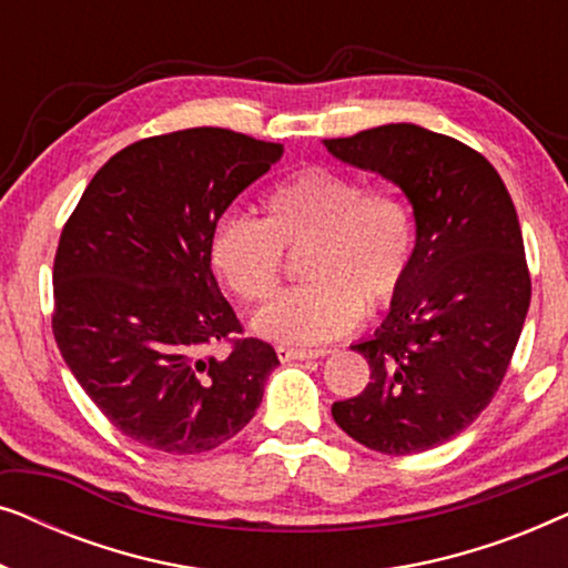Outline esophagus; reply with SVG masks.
Returning a JSON list of instances; mask_svg holds the SVG:
<instances>
[{
    "mask_svg": "<svg viewBox=\"0 0 568 568\" xmlns=\"http://www.w3.org/2000/svg\"><path fill=\"white\" fill-rule=\"evenodd\" d=\"M276 356L282 362H305L325 356V352H313V348H294V346H276Z\"/></svg>",
    "mask_w": 568,
    "mask_h": 568,
    "instance_id": "esophagus-1",
    "label": "esophagus"
}]
</instances>
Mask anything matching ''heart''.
I'll return each instance as SVG.
<instances>
[{
	"label": "heart",
	"instance_id": "heart-1",
	"mask_svg": "<svg viewBox=\"0 0 568 568\" xmlns=\"http://www.w3.org/2000/svg\"><path fill=\"white\" fill-rule=\"evenodd\" d=\"M263 220L224 214L209 232V263L237 300L276 292L284 253H297L302 286L253 317V331L294 346L325 344L383 310L406 284L416 247L414 214L395 191L367 189L341 170L310 165L271 185Z\"/></svg>",
	"mask_w": 568,
	"mask_h": 568
}]
</instances>
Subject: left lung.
I'll list each match as a JSON object with an SVG mask.
<instances>
[{
	"mask_svg": "<svg viewBox=\"0 0 568 568\" xmlns=\"http://www.w3.org/2000/svg\"><path fill=\"white\" fill-rule=\"evenodd\" d=\"M323 144L398 185L416 222L406 284L375 336L352 344L372 383L331 414L375 453H424L476 422L523 333L530 274L515 204L484 154L416 123Z\"/></svg>",
	"mask_w": 568,
	"mask_h": 568,
	"instance_id": "obj_1",
	"label": "left lung"
}]
</instances>
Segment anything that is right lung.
<instances>
[{"label": "right lung", "instance_id": "obj_1", "mask_svg": "<svg viewBox=\"0 0 568 568\" xmlns=\"http://www.w3.org/2000/svg\"><path fill=\"white\" fill-rule=\"evenodd\" d=\"M284 146L185 129L113 154L84 189L53 261V336L115 429L170 455L235 437L261 406L276 352L240 333L209 263V232Z\"/></svg>", "mask_w": 568, "mask_h": 568}]
</instances>
